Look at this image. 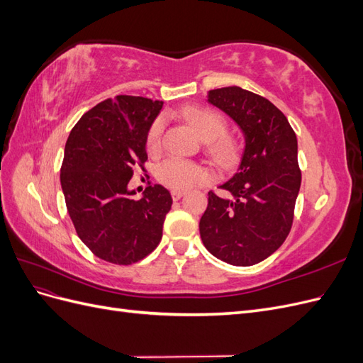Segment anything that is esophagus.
<instances>
[{
    "instance_id": "obj_1",
    "label": "esophagus",
    "mask_w": 363,
    "mask_h": 363,
    "mask_svg": "<svg viewBox=\"0 0 363 363\" xmlns=\"http://www.w3.org/2000/svg\"><path fill=\"white\" fill-rule=\"evenodd\" d=\"M183 195H184L183 191H172V192H171V196H172L174 201H179Z\"/></svg>"
}]
</instances>
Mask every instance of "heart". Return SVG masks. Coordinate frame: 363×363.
I'll use <instances>...</instances> for the list:
<instances>
[{"instance_id": "obj_1", "label": "heart", "mask_w": 363, "mask_h": 363, "mask_svg": "<svg viewBox=\"0 0 363 363\" xmlns=\"http://www.w3.org/2000/svg\"><path fill=\"white\" fill-rule=\"evenodd\" d=\"M183 118L195 130L203 140L207 142V151L211 157L223 168H228L239 156L238 140L225 133V118L212 108L191 106L183 111ZM164 130V119L162 116L152 121L147 133V150L156 155L162 147V136ZM156 179L160 184L174 191H186L195 184L208 180V172L200 163L180 157H169L163 160L156 169Z\"/></svg>"}]
</instances>
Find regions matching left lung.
I'll return each instance as SVG.
<instances>
[{"label": "left lung", "instance_id": "1", "mask_svg": "<svg viewBox=\"0 0 363 363\" xmlns=\"http://www.w3.org/2000/svg\"><path fill=\"white\" fill-rule=\"evenodd\" d=\"M208 103L242 128L247 144L239 171L219 186L230 196L208 192L201 240L219 260L251 267L279 250L291 232L301 184L296 136L281 111L242 87L213 89Z\"/></svg>", "mask_w": 363, "mask_h": 363}]
</instances>
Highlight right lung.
I'll return each mask as SVG.
<instances>
[{"label": "right lung", "mask_w": 363, "mask_h": 363, "mask_svg": "<svg viewBox=\"0 0 363 363\" xmlns=\"http://www.w3.org/2000/svg\"><path fill=\"white\" fill-rule=\"evenodd\" d=\"M162 101L118 95L87 111L71 130L60 183L77 235L92 255L113 265H131L155 251L162 239L171 194L148 186L140 200L127 184L145 169L147 133Z\"/></svg>", "instance_id": "obj_1"}]
</instances>
